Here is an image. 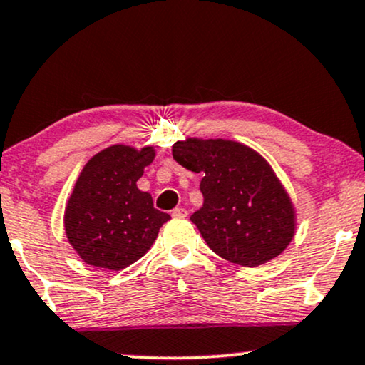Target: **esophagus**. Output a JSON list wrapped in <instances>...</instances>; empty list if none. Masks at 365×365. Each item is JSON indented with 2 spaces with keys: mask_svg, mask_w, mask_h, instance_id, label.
Segmentation results:
<instances>
[{
  "mask_svg": "<svg viewBox=\"0 0 365 365\" xmlns=\"http://www.w3.org/2000/svg\"><path fill=\"white\" fill-rule=\"evenodd\" d=\"M173 217L174 218H186L187 217V211L184 208H174L173 210Z\"/></svg>",
  "mask_w": 365,
  "mask_h": 365,
  "instance_id": "obj_1",
  "label": "esophagus"
}]
</instances>
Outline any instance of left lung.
Wrapping results in <instances>:
<instances>
[{"mask_svg": "<svg viewBox=\"0 0 365 365\" xmlns=\"http://www.w3.org/2000/svg\"><path fill=\"white\" fill-rule=\"evenodd\" d=\"M173 157L201 173L203 206L191 215L215 254L245 267L277 257L294 237V208L262 155L223 138L175 142Z\"/></svg>", "mask_w": 365, "mask_h": 365, "instance_id": "8db88e82", "label": "left lung"}]
</instances>
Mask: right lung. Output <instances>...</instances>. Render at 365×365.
I'll list each match as a JSON object with an SVG mask.
<instances>
[{
	"mask_svg": "<svg viewBox=\"0 0 365 365\" xmlns=\"http://www.w3.org/2000/svg\"><path fill=\"white\" fill-rule=\"evenodd\" d=\"M154 157V147L111 145L81 170L64 227L67 240L86 264L108 271L128 267L147 254L159 228L170 220L137 187Z\"/></svg>",
	"mask_w": 365,
	"mask_h": 365,
	"instance_id": "add662e5",
	"label": "right lung"
}]
</instances>
